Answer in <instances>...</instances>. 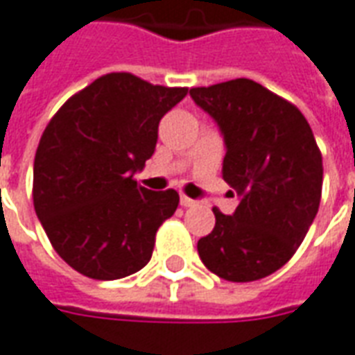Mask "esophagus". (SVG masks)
<instances>
[{
    "mask_svg": "<svg viewBox=\"0 0 355 355\" xmlns=\"http://www.w3.org/2000/svg\"><path fill=\"white\" fill-rule=\"evenodd\" d=\"M180 202H182V206H185V208H189V206H197V200H193V198L185 197V195H182Z\"/></svg>",
    "mask_w": 355,
    "mask_h": 355,
    "instance_id": "1",
    "label": "esophagus"
}]
</instances>
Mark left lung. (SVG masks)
Returning <instances> with one entry per match:
<instances>
[{"label": "left lung", "mask_w": 355, "mask_h": 355, "mask_svg": "<svg viewBox=\"0 0 355 355\" xmlns=\"http://www.w3.org/2000/svg\"><path fill=\"white\" fill-rule=\"evenodd\" d=\"M189 93L222 130L223 180L241 197L233 216L214 208L198 256L225 281L268 277L293 258L318 214L323 160L313 132L293 103L248 78Z\"/></svg>", "instance_id": "left-lung-1"}]
</instances>
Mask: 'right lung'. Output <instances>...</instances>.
<instances>
[{
  "label": "right lung",
  "instance_id": "add662e5",
  "mask_svg": "<svg viewBox=\"0 0 355 355\" xmlns=\"http://www.w3.org/2000/svg\"><path fill=\"white\" fill-rule=\"evenodd\" d=\"M130 72L74 93L45 125L32 198L55 252L89 279L112 281L147 266L178 191H149L135 172L155 153L158 122L187 95Z\"/></svg>",
  "mask_w": 355,
  "mask_h": 355
}]
</instances>
